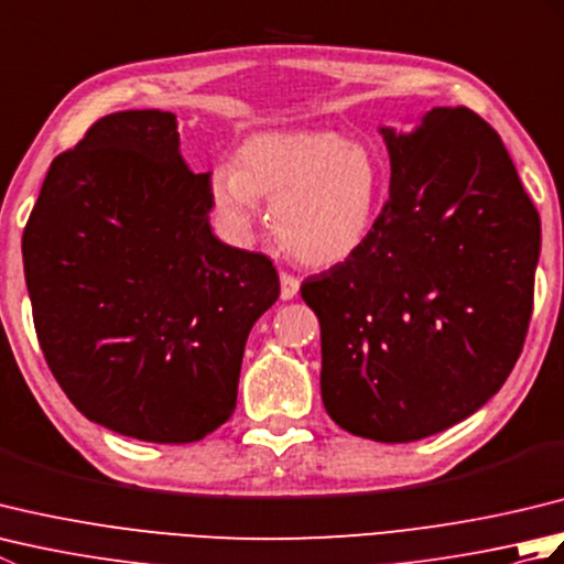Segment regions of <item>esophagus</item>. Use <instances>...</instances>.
Returning <instances> with one entry per match:
<instances>
[{
    "mask_svg": "<svg viewBox=\"0 0 564 564\" xmlns=\"http://www.w3.org/2000/svg\"><path fill=\"white\" fill-rule=\"evenodd\" d=\"M301 291V281L293 273H281V301H293Z\"/></svg>",
    "mask_w": 564,
    "mask_h": 564,
    "instance_id": "esophagus-1",
    "label": "esophagus"
}]
</instances>
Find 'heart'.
<instances>
[{
    "instance_id": "1",
    "label": "heart",
    "mask_w": 564,
    "mask_h": 564,
    "mask_svg": "<svg viewBox=\"0 0 564 564\" xmlns=\"http://www.w3.org/2000/svg\"><path fill=\"white\" fill-rule=\"evenodd\" d=\"M388 174L378 154L339 133H261L249 138L237 164L223 162L208 196L225 235L247 242L271 198V225L281 245L310 267L351 259L373 235Z\"/></svg>"
}]
</instances>
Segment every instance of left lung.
<instances>
[{
  "instance_id": "left-lung-1",
  "label": "left lung",
  "mask_w": 564,
  "mask_h": 564,
  "mask_svg": "<svg viewBox=\"0 0 564 564\" xmlns=\"http://www.w3.org/2000/svg\"><path fill=\"white\" fill-rule=\"evenodd\" d=\"M390 198L364 249L310 275L322 402L354 436L410 443L499 392L533 313L541 218L497 130L436 106L380 128Z\"/></svg>"
}]
</instances>
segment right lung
<instances>
[{
	"mask_svg": "<svg viewBox=\"0 0 564 564\" xmlns=\"http://www.w3.org/2000/svg\"><path fill=\"white\" fill-rule=\"evenodd\" d=\"M176 116L121 111L57 154L21 239L41 349L106 429L191 443L232 416L245 344L279 301L269 257L210 230Z\"/></svg>",
	"mask_w": 564,
	"mask_h": 564,
	"instance_id": "add662e5",
	"label": "right lung"
}]
</instances>
